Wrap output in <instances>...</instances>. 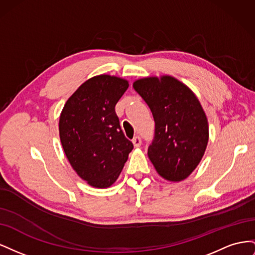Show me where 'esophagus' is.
<instances>
[{
    "instance_id": "1",
    "label": "esophagus",
    "mask_w": 255,
    "mask_h": 255,
    "mask_svg": "<svg viewBox=\"0 0 255 255\" xmlns=\"http://www.w3.org/2000/svg\"><path fill=\"white\" fill-rule=\"evenodd\" d=\"M132 141H133V144H134L135 148H139V146L141 145V139H140V137H138V136L134 137V139H133Z\"/></svg>"
}]
</instances>
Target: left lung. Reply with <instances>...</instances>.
Wrapping results in <instances>:
<instances>
[{
  "label": "left lung",
  "instance_id": "left-lung-1",
  "mask_svg": "<svg viewBox=\"0 0 255 255\" xmlns=\"http://www.w3.org/2000/svg\"><path fill=\"white\" fill-rule=\"evenodd\" d=\"M133 87L155 121V136L148 149L151 163L165 180H185L200 164L208 142L201 103L194 91L171 75L136 80Z\"/></svg>",
  "mask_w": 255,
  "mask_h": 255
}]
</instances>
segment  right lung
Here are the masks:
<instances>
[{
    "instance_id": "obj_1",
    "label": "right lung",
    "mask_w": 255,
    "mask_h": 255,
    "mask_svg": "<svg viewBox=\"0 0 255 255\" xmlns=\"http://www.w3.org/2000/svg\"><path fill=\"white\" fill-rule=\"evenodd\" d=\"M128 81L100 74L84 82L67 100L59 117V138L78 175L96 188L117 181L133 150L120 128L115 106Z\"/></svg>"
}]
</instances>
